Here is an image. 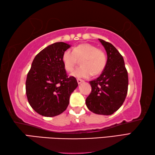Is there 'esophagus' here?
I'll list each match as a JSON object with an SVG mask.
<instances>
[{
	"mask_svg": "<svg viewBox=\"0 0 155 155\" xmlns=\"http://www.w3.org/2000/svg\"><path fill=\"white\" fill-rule=\"evenodd\" d=\"M83 80H82V79H80V78H77V83H78V84H81V83H83Z\"/></svg>",
	"mask_w": 155,
	"mask_h": 155,
	"instance_id": "1",
	"label": "esophagus"
}]
</instances>
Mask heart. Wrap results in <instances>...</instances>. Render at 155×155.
Returning <instances> with one entry per match:
<instances>
[{
    "mask_svg": "<svg viewBox=\"0 0 155 155\" xmlns=\"http://www.w3.org/2000/svg\"><path fill=\"white\" fill-rule=\"evenodd\" d=\"M81 61V66L72 72L77 78H89L91 74L98 75L103 71L107 64V55L103 50L90 44H80L73 49L65 51L62 55L65 70L72 72Z\"/></svg>",
    "mask_w": 155,
    "mask_h": 155,
    "instance_id": "heart-1",
    "label": "heart"
}]
</instances>
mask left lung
Wrapping results in <instances>:
<instances>
[{"label":"left lung","mask_w":155,"mask_h":155,"mask_svg":"<svg viewBox=\"0 0 155 155\" xmlns=\"http://www.w3.org/2000/svg\"><path fill=\"white\" fill-rule=\"evenodd\" d=\"M107 52L106 66L100 77L90 81L91 91L85 103L90 111L109 115L120 109L128 91V72L121 54L112 45L98 39Z\"/></svg>","instance_id":"8db88e82"}]
</instances>
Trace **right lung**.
<instances>
[{"mask_svg": "<svg viewBox=\"0 0 155 155\" xmlns=\"http://www.w3.org/2000/svg\"><path fill=\"white\" fill-rule=\"evenodd\" d=\"M70 47L56 42L46 47L34 58L26 81V94L31 107L40 115L54 117L62 114L78 86L74 77L66 74L63 53Z\"/></svg>", "mask_w": 155, "mask_h": 155, "instance_id": "add662e5", "label": "right lung"}]
</instances>
